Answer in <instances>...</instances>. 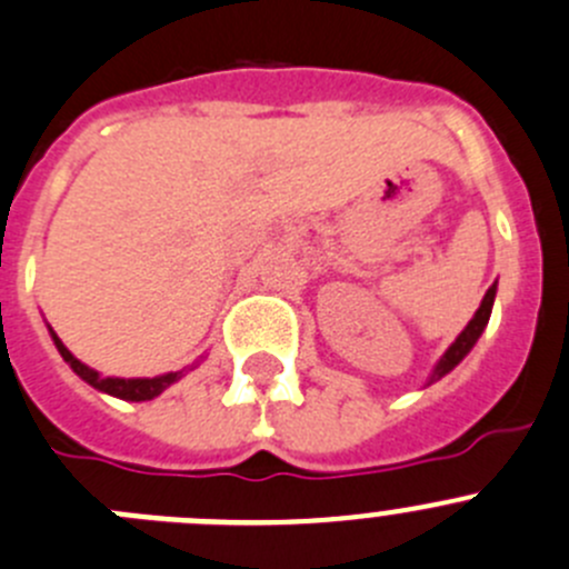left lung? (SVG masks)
I'll return each instance as SVG.
<instances>
[{
    "label": "left lung",
    "mask_w": 569,
    "mask_h": 569,
    "mask_svg": "<svg viewBox=\"0 0 569 569\" xmlns=\"http://www.w3.org/2000/svg\"><path fill=\"white\" fill-rule=\"evenodd\" d=\"M495 296H497V281H495V284H491L489 290H486L483 301H480V307H478V312H475V316H472V321H469L467 327H463V332L458 335L456 340H452L450 349L443 351L441 360H438L436 366H432V375L427 377L425 386H432V382H438V380H441V377L450 375V371L456 369L458 362H461L463 357H467L469 351H472V346L478 343V338H480V335H483L486 323H489L491 307H495Z\"/></svg>",
    "instance_id": "8db88e82"
}]
</instances>
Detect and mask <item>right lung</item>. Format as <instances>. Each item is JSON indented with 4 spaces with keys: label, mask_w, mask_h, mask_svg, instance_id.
Instances as JSON below:
<instances>
[{
    "label": "right lung",
    "mask_w": 569,
    "mask_h": 569,
    "mask_svg": "<svg viewBox=\"0 0 569 569\" xmlns=\"http://www.w3.org/2000/svg\"><path fill=\"white\" fill-rule=\"evenodd\" d=\"M47 329H50V338H52V343H56V349L61 351L63 362H67L69 369H72L74 375L80 377V380L89 382V386L97 388L100 393H108V397H117V399H126V402H148V399H156L161 391H167L172 382L181 380L187 371L198 369V366H200V360H194L192 366H187V369H181V371H167V375H159V377H131V380H126V377H102L100 371L89 369L86 362H80L78 357H74L72 351L63 346V340L58 338L56 329H52V327H47Z\"/></svg>",
    "instance_id": "right-lung-1"
}]
</instances>
